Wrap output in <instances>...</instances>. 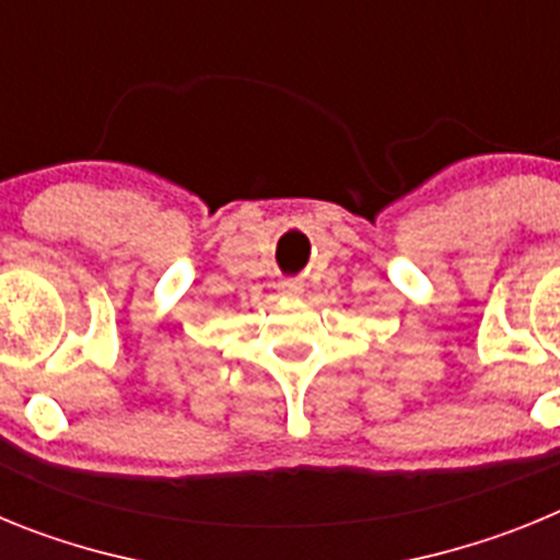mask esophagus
<instances>
[{"mask_svg": "<svg viewBox=\"0 0 560 560\" xmlns=\"http://www.w3.org/2000/svg\"><path fill=\"white\" fill-rule=\"evenodd\" d=\"M280 294L289 296V300H296V296L303 294V283H300V280H283V283H280Z\"/></svg>", "mask_w": 560, "mask_h": 560, "instance_id": "esophagus-1", "label": "esophagus"}]
</instances>
